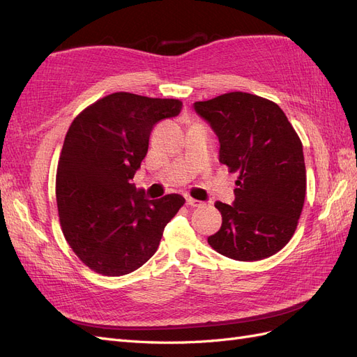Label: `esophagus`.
<instances>
[{"mask_svg": "<svg viewBox=\"0 0 357 357\" xmlns=\"http://www.w3.org/2000/svg\"><path fill=\"white\" fill-rule=\"evenodd\" d=\"M186 204L190 205V207H202V205H204V202H201V201H198V199H193V198H190V197L186 198Z\"/></svg>", "mask_w": 357, "mask_h": 357, "instance_id": "1", "label": "esophagus"}]
</instances>
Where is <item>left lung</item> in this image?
Instances as JSON below:
<instances>
[{
  "label": "left lung",
  "mask_w": 357,
  "mask_h": 357,
  "mask_svg": "<svg viewBox=\"0 0 357 357\" xmlns=\"http://www.w3.org/2000/svg\"><path fill=\"white\" fill-rule=\"evenodd\" d=\"M193 109L218 135L219 160L240 172L232 205L214 204L222 226L208 244L243 262L275 255L295 234L307 190L304 152L294 126L275 102L245 92L198 101Z\"/></svg>",
  "instance_id": "obj_1"
}]
</instances>
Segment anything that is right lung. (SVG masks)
Wrapping results in <instances>:
<instances>
[{"mask_svg": "<svg viewBox=\"0 0 357 357\" xmlns=\"http://www.w3.org/2000/svg\"><path fill=\"white\" fill-rule=\"evenodd\" d=\"M178 100L116 92L74 119L56 171L63 236L80 261L110 277L135 271L152 257L185 198L149 199L131 180L153 126L181 110Z\"/></svg>", "mask_w": 357, "mask_h": 357, "instance_id": "right-lung-1", "label": "right lung"}]
</instances>
